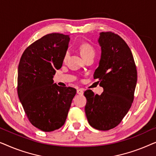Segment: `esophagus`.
<instances>
[{"label": "esophagus", "mask_w": 156, "mask_h": 156, "mask_svg": "<svg viewBox=\"0 0 156 156\" xmlns=\"http://www.w3.org/2000/svg\"><path fill=\"white\" fill-rule=\"evenodd\" d=\"M76 93H77L78 94H80V95H82L83 94H84V89H77V90H76Z\"/></svg>", "instance_id": "1"}]
</instances>
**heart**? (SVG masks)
Returning a JSON list of instances; mask_svg holds the SVG:
<instances>
[{"mask_svg": "<svg viewBox=\"0 0 156 156\" xmlns=\"http://www.w3.org/2000/svg\"><path fill=\"white\" fill-rule=\"evenodd\" d=\"M80 52L83 58H86V57H90V56H94L95 55V50L94 48H93L91 44L89 43H83L80 45ZM69 51H67L65 52V55H64V60L66 61L68 57H69Z\"/></svg>", "mask_w": 156, "mask_h": 156, "instance_id": "obj_1", "label": "heart"}]
</instances>
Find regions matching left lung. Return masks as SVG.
I'll return each instance as SVG.
<instances>
[{
    "instance_id": "1",
    "label": "left lung",
    "mask_w": 156,
    "mask_h": 156,
    "mask_svg": "<svg viewBox=\"0 0 156 156\" xmlns=\"http://www.w3.org/2000/svg\"><path fill=\"white\" fill-rule=\"evenodd\" d=\"M98 39L101 58L94 78L103 87L101 95L84 91L85 114L89 125L108 131L122 121L131 108L137 82V71L129 47L120 36L106 32Z\"/></svg>"
}]
</instances>
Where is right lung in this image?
Listing matches in <instances>:
<instances>
[{
    "mask_svg": "<svg viewBox=\"0 0 156 156\" xmlns=\"http://www.w3.org/2000/svg\"><path fill=\"white\" fill-rule=\"evenodd\" d=\"M69 36L51 33L24 51L18 65V94L34 126L50 132L65 124L72 101V87H59L53 77L62 66Z\"/></svg>",
    "mask_w": 156,
    "mask_h": 156,
    "instance_id": "1",
    "label": "right lung"
}]
</instances>
